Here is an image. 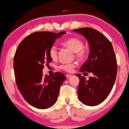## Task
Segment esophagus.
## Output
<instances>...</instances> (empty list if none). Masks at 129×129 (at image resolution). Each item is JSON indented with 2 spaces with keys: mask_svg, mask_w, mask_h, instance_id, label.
<instances>
[{
  "mask_svg": "<svg viewBox=\"0 0 129 129\" xmlns=\"http://www.w3.org/2000/svg\"><path fill=\"white\" fill-rule=\"evenodd\" d=\"M71 76H72V75H71V74H67V75H66V77H67V79L70 78V77H71Z\"/></svg>",
  "mask_w": 129,
  "mask_h": 129,
  "instance_id": "1",
  "label": "esophagus"
}]
</instances>
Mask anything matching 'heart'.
Returning <instances> with one entry per match:
<instances>
[{"instance_id":"1","label":"heart","mask_w":129,"mask_h":129,"mask_svg":"<svg viewBox=\"0 0 129 129\" xmlns=\"http://www.w3.org/2000/svg\"><path fill=\"white\" fill-rule=\"evenodd\" d=\"M61 44L63 47L68 48L72 52H74V56L79 60L84 59L86 56V53L83 48V42L79 38L76 37H70L63 41ZM49 55L50 58L53 60H56L58 59V50L55 46H52L50 49ZM76 66L77 63L76 62L67 63V64H61L59 66V69L67 72L71 73L73 71Z\"/></svg>"}]
</instances>
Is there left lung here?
Returning a JSON list of instances; mask_svg holds the SVG:
<instances>
[{
  "label": "left lung",
  "mask_w": 129,
  "mask_h": 129,
  "mask_svg": "<svg viewBox=\"0 0 129 129\" xmlns=\"http://www.w3.org/2000/svg\"><path fill=\"white\" fill-rule=\"evenodd\" d=\"M73 30L86 38L90 48L88 59L80 71L93 74L89 80L81 74H76L79 79V100L88 106H97L109 95L117 77V59L112 45L103 34L94 29L83 27Z\"/></svg>",
  "instance_id": "left-lung-1"
}]
</instances>
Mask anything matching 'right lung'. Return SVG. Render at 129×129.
Wrapping results in <instances>:
<instances>
[{
	"mask_svg": "<svg viewBox=\"0 0 129 129\" xmlns=\"http://www.w3.org/2000/svg\"><path fill=\"white\" fill-rule=\"evenodd\" d=\"M58 34L41 31L34 32L23 40L14 57V70L17 86L23 98L38 109L50 108L58 99L60 87L66 76L60 72L43 76L44 64L52 61L49 55Z\"/></svg>",
	"mask_w": 129,
	"mask_h": 129,
	"instance_id": "add662e5",
	"label": "right lung"
}]
</instances>
